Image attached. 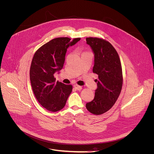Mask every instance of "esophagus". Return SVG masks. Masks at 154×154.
<instances>
[{
    "label": "esophagus",
    "instance_id": "1",
    "mask_svg": "<svg viewBox=\"0 0 154 154\" xmlns=\"http://www.w3.org/2000/svg\"><path fill=\"white\" fill-rule=\"evenodd\" d=\"M74 88H75V89H77V90H78V91L81 90V89H82V86H79V85H74Z\"/></svg>",
    "mask_w": 154,
    "mask_h": 154
}]
</instances>
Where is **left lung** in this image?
<instances>
[{"label": "left lung", "mask_w": 154, "mask_h": 154, "mask_svg": "<svg viewBox=\"0 0 154 154\" xmlns=\"http://www.w3.org/2000/svg\"><path fill=\"white\" fill-rule=\"evenodd\" d=\"M86 40L94 54L93 72L98 75L95 80V97L86 103V107L91 113L99 115L109 110L120 95L123 82L122 66L116 50L109 42L92 37Z\"/></svg>", "instance_id": "8db88e82"}]
</instances>
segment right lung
Masks as SVG:
<instances>
[{"label":"right lung","mask_w":154,"mask_h":154,"mask_svg":"<svg viewBox=\"0 0 154 154\" xmlns=\"http://www.w3.org/2000/svg\"><path fill=\"white\" fill-rule=\"evenodd\" d=\"M67 37L54 38L41 46L35 53L30 68V80L33 94L39 104L47 110L56 112L64 107L72 85L56 82L54 74L62 69L67 48L75 44Z\"/></svg>","instance_id":"1"}]
</instances>
